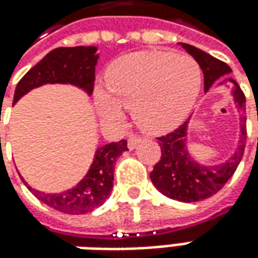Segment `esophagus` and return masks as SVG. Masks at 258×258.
<instances>
[{
  "instance_id": "esophagus-1",
  "label": "esophagus",
  "mask_w": 258,
  "mask_h": 258,
  "mask_svg": "<svg viewBox=\"0 0 258 258\" xmlns=\"http://www.w3.org/2000/svg\"><path fill=\"white\" fill-rule=\"evenodd\" d=\"M141 141V137H138V136H130L128 137V148L130 150H134L137 144Z\"/></svg>"
}]
</instances>
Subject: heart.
I'll use <instances>...</instances> for the list:
<instances>
[{"instance_id": "heart-1", "label": "heart", "mask_w": 258, "mask_h": 258, "mask_svg": "<svg viewBox=\"0 0 258 258\" xmlns=\"http://www.w3.org/2000/svg\"><path fill=\"white\" fill-rule=\"evenodd\" d=\"M201 88L199 62L185 54L140 51L112 61L105 71V90L95 101L104 118L121 122L122 107L151 134L178 127L190 114Z\"/></svg>"}]
</instances>
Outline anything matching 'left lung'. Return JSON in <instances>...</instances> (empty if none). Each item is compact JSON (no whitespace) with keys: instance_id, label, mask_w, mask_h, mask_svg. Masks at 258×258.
Returning a JSON list of instances; mask_svg holds the SVG:
<instances>
[{"instance_id":"left-lung-1","label":"left lung","mask_w":258,"mask_h":258,"mask_svg":"<svg viewBox=\"0 0 258 258\" xmlns=\"http://www.w3.org/2000/svg\"><path fill=\"white\" fill-rule=\"evenodd\" d=\"M181 47L194 59L199 62L204 74V93H207L211 85L218 83V78L231 73V68L226 62L220 61L213 55L201 49L192 47L190 44L180 42ZM231 83L234 85L231 94L237 108L243 112L245 110L244 93L240 90L238 84L233 78H226L218 84ZM190 118L180 125L173 133L157 138L161 148V158L154 165V170L150 173V178L156 188L168 199L182 201V203H194L201 201L214 196L226 184L231 175L234 174L237 165L240 164L244 154L247 128H245V115H241L240 124V141L233 157L223 164L206 165L192 160L187 150V130Z\"/></svg>"}]
</instances>
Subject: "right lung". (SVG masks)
Wrapping results in <instances>:
<instances>
[{"mask_svg": "<svg viewBox=\"0 0 258 258\" xmlns=\"http://www.w3.org/2000/svg\"><path fill=\"white\" fill-rule=\"evenodd\" d=\"M97 47H59L49 51L40 62L17 84L14 104L23 95L44 84H71L93 94L97 66ZM127 141L121 140L97 148L88 173L76 187L58 194H48L31 188L32 194L48 207L66 214H84L102 206L110 197L114 182V165L118 157L127 151Z\"/></svg>", "mask_w": 258, "mask_h": 258, "instance_id": "obj_1", "label": "right lung"}]
</instances>
